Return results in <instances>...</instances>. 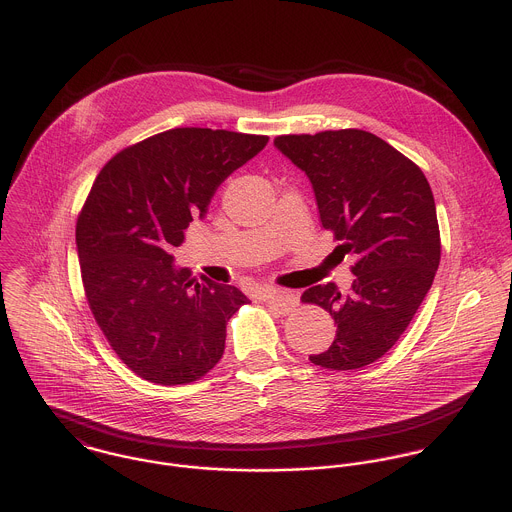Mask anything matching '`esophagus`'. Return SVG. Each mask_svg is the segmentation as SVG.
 Masks as SVG:
<instances>
[{"mask_svg": "<svg viewBox=\"0 0 512 512\" xmlns=\"http://www.w3.org/2000/svg\"><path fill=\"white\" fill-rule=\"evenodd\" d=\"M262 300H264L270 308L278 310V314H290V312L298 306V298H296L294 294H290V292L266 290V292L262 294Z\"/></svg>", "mask_w": 512, "mask_h": 512, "instance_id": "esophagus-1", "label": "esophagus"}]
</instances>
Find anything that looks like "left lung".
Segmentation results:
<instances>
[{"label": "left lung", "instance_id": "8db88e82", "mask_svg": "<svg viewBox=\"0 0 512 512\" xmlns=\"http://www.w3.org/2000/svg\"><path fill=\"white\" fill-rule=\"evenodd\" d=\"M308 174L320 220L355 262L351 290L320 284L304 304L330 312L334 343L316 355L326 369H359L385 355L411 324L441 260V234L423 171L383 139L361 129L274 139Z\"/></svg>", "mask_w": 512, "mask_h": 512}]
</instances>
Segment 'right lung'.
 I'll return each instance as SVG.
<instances>
[{"label": "right lung", "mask_w": 512, "mask_h": 512, "mask_svg": "<svg viewBox=\"0 0 512 512\" xmlns=\"http://www.w3.org/2000/svg\"><path fill=\"white\" fill-rule=\"evenodd\" d=\"M266 143V135L180 127L123 149L97 174L75 230L81 280L97 326L139 377L184 385L220 361L226 324L248 298L190 280L171 250L220 182Z\"/></svg>", "instance_id": "right-lung-1"}]
</instances>
